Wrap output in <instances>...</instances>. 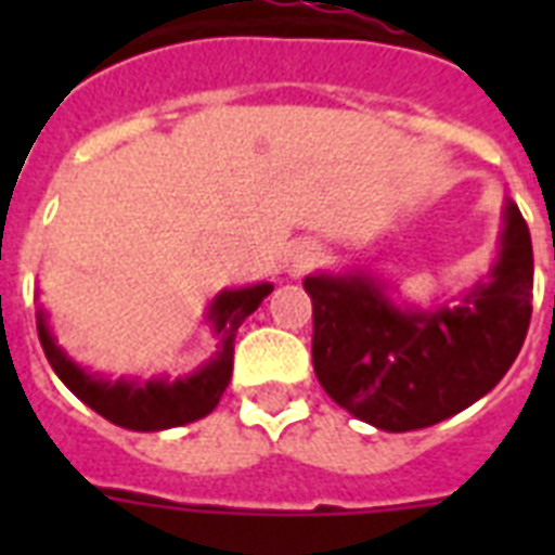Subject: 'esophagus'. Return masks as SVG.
Wrapping results in <instances>:
<instances>
[{
	"mask_svg": "<svg viewBox=\"0 0 555 555\" xmlns=\"http://www.w3.org/2000/svg\"><path fill=\"white\" fill-rule=\"evenodd\" d=\"M317 259H320V247H317V244L296 242L294 250H291V259H287V273H291V276H299V273H305Z\"/></svg>",
	"mask_w": 555,
	"mask_h": 555,
	"instance_id": "obj_1",
	"label": "esophagus"
}]
</instances>
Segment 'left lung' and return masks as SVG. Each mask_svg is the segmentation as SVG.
<instances>
[{"mask_svg": "<svg viewBox=\"0 0 555 555\" xmlns=\"http://www.w3.org/2000/svg\"><path fill=\"white\" fill-rule=\"evenodd\" d=\"M313 371L334 403L383 431L426 429L499 386L533 313V242L513 201L490 273L455 302L395 299L365 270L305 276Z\"/></svg>", "mask_w": 555, "mask_h": 555, "instance_id": "obj_1", "label": "left lung"}]
</instances>
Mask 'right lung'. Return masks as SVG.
<instances>
[{
  "label": "right lung",
  "mask_w": 555,
  "mask_h": 555,
  "mask_svg": "<svg viewBox=\"0 0 555 555\" xmlns=\"http://www.w3.org/2000/svg\"><path fill=\"white\" fill-rule=\"evenodd\" d=\"M273 291L270 282L247 287H227L209 302L207 322L218 337L216 354L207 363L198 365L184 377H120L108 379L103 374H91L80 363H74L63 348L56 346V337L48 325L46 308L39 305L37 331L48 363L56 371V377L80 397L82 403L103 414L115 426L132 431H160L184 423L207 417L218 405L224 388L233 377V343L235 331L250 317L264 296Z\"/></svg>",
  "instance_id": "1"
}]
</instances>
